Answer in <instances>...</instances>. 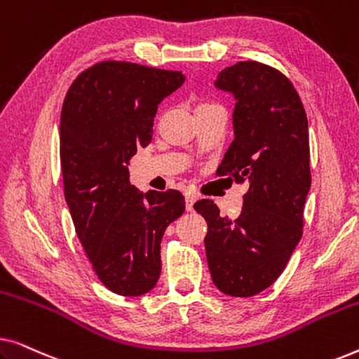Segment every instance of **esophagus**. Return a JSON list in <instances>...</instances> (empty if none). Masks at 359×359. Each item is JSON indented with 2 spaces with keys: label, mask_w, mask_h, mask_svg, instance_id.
Returning a JSON list of instances; mask_svg holds the SVG:
<instances>
[{
  "label": "esophagus",
  "mask_w": 359,
  "mask_h": 359,
  "mask_svg": "<svg viewBox=\"0 0 359 359\" xmlns=\"http://www.w3.org/2000/svg\"><path fill=\"white\" fill-rule=\"evenodd\" d=\"M184 199H186V210H188V212H191V210L194 209V203H196V196L194 194H191V193H186V196H184Z\"/></svg>",
  "instance_id": "34e87169"
}]
</instances>
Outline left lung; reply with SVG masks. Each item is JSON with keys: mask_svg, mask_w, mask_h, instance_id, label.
Listing matches in <instances>:
<instances>
[{"mask_svg": "<svg viewBox=\"0 0 359 359\" xmlns=\"http://www.w3.org/2000/svg\"><path fill=\"white\" fill-rule=\"evenodd\" d=\"M215 86L235 97V139L217 176L247 181L242 212L222 217L214 201L194 209L208 222L205 257L219 291L250 297L281 276L302 237L311 189L309 126L292 83L276 68L238 62L219 73Z\"/></svg>", "mask_w": 359, "mask_h": 359, "instance_id": "8db88e82", "label": "left lung"}]
</instances>
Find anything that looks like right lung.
<instances>
[{
  "label": "right lung",
  "mask_w": 359,
  "mask_h": 359,
  "mask_svg": "<svg viewBox=\"0 0 359 359\" xmlns=\"http://www.w3.org/2000/svg\"><path fill=\"white\" fill-rule=\"evenodd\" d=\"M184 83L181 72L106 60L72 83L60 116L65 201L100 281L119 296H142L160 278V243L184 212L180 191L139 193L129 160L147 147L163 97Z\"/></svg>",
  "instance_id": "1"
}]
</instances>
